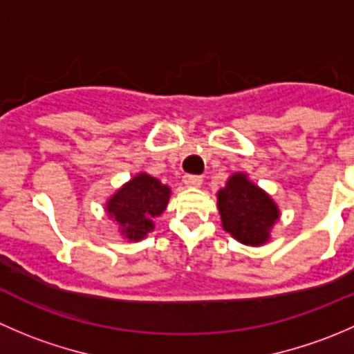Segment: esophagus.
Segmentation results:
<instances>
[{"label":"esophagus","instance_id":"obj_1","mask_svg":"<svg viewBox=\"0 0 354 354\" xmlns=\"http://www.w3.org/2000/svg\"><path fill=\"white\" fill-rule=\"evenodd\" d=\"M183 183L190 188H197L202 185V176H194V174H187L183 178Z\"/></svg>","mask_w":354,"mask_h":354}]
</instances>
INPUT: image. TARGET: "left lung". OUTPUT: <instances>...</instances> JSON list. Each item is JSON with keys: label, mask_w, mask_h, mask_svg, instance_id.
<instances>
[{"label": "left lung", "mask_w": 354, "mask_h": 354, "mask_svg": "<svg viewBox=\"0 0 354 354\" xmlns=\"http://www.w3.org/2000/svg\"><path fill=\"white\" fill-rule=\"evenodd\" d=\"M216 197L223 230L234 240L250 246H262L270 240L281 217L279 205L248 174H231Z\"/></svg>", "instance_id": "1"}]
</instances>
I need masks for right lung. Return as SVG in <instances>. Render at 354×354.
<instances>
[{
    "label": "right lung",
    "mask_w": 354,
    "mask_h": 354,
    "mask_svg": "<svg viewBox=\"0 0 354 354\" xmlns=\"http://www.w3.org/2000/svg\"><path fill=\"white\" fill-rule=\"evenodd\" d=\"M171 188L145 171L135 174L106 200V214L128 241H140L154 231V219L166 210Z\"/></svg>",
    "instance_id": "add662e5"
}]
</instances>
